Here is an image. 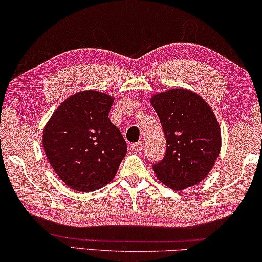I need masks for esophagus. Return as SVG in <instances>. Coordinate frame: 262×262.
Instances as JSON below:
<instances>
[{"mask_svg":"<svg viewBox=\"0 0 262 262\" xmlns=\"http://www.w3.org/2000/svg\"><path fill=\"white\" fill-rule=\"evenodd\" d=\"M131 148L134 149V151H136V152H140L141 149L144 148V141H143V140H139L138 143L132 144V145H131Z\"/></svg>","mask_w":262,"mask_h":262,"instance_id":"1","label":"esophagus"}]
</instances>
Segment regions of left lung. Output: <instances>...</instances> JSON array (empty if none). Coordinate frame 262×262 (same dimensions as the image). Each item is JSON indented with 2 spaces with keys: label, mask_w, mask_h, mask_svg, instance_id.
<instances>
[{
  "label": "left lung",
  "mask_w": 262,
  "mask_h": 262,
  "mask_svg": "<svg viewBox=\"0 0 262 262\" xmlns=\"http://www.w3.org/2000/svg\"><path fill=\"white\" fill-rule=\"evenodd\" d=\"M166 137V153L153 165L158 179L182 190L209 174L221 151V130L207 102L188 89H170L151 98Z\"/></svg>",
  "instance_id": "8db88e82"
}]
</instances>
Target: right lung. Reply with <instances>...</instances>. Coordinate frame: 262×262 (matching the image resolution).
<instances>
[{
  "label": "right lung",
  "mask_w": 262,
  "mask_h": 262,
  "mask_svg": "<svg viewBox=\"0 0 262 262\" xmlns=\"http://www.w3.org/2000/svg\"><path fill=\"white\" fill-rule=\"evenodd\" d=\"M113 103L104 93L80 92L63 101L46 124L45 154L72 189H100L115 178L125 157V140L109 119Z\"/></svg>",
  "instance_id": "add662e5"
}]
</instances>
